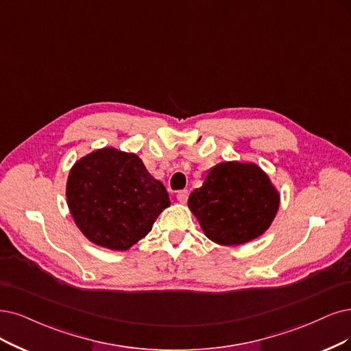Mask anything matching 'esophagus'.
<instances>
[{"mask_svg": "<svg viewBox=\"0 0 351 351\" xmlns=\"http://www.w3.org/2000/svg\"><path fill=\"white\" fill-rule=\"evenodd\" d=\"M188 197H189V192H188L186 189H182V191H179V192L176 193V198H178V201H179L180 204H185V202L188 201Z\"/></svg>", "mask_w": 351, "mask_h": 351, "instance_id": "esophagus-1", "label": "esophagus"}]
</instances>
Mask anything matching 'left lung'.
Instances as JSON below:
<instances>
[{"label":"left lung","mask_w":351,"mask_h":351,"mask_svg":"<svg viewBox=\"0 0 351 351\" xmlns=\"http://www.w3.org/2000/svg\"><path fill=\"white\" fill-rule=\"evenodd\" d=\"M188 206L210 240L239 245L270 227L279 210V193L257 165L223 162L193 189Z\"/></svg>","instance_id":"left-lung-1"}]
</instances>
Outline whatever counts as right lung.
Here are the masks:
<instances>
[{"mask_svg":"<svg viewBox=\"0 0 351 351\" xmlns=\"http://www.w3.org/2000/svg\"><path fill=\"white\" fill-rule=\"evenodd\" d=\"M66 199L82 234L101 247L124 252L145 237L171 205L167 191L137 154L104 147L71 169Z\"/></svg>","mask_w":351,"mask_h":351,"instance_id":"1","label":"right lung"}]
</instances>
